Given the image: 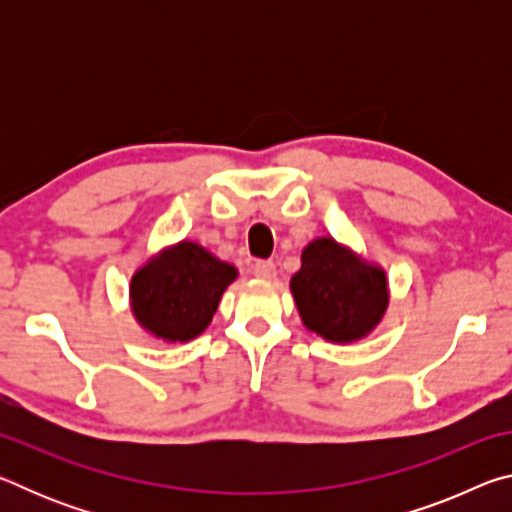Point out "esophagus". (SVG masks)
<instances>
[{
    "instance_id": "obj_1",
    "label": "esophagus",
    "mask_w": 512,
    "mask_h": 512,
    "mask_svg": "<svg viewBox=\"0 0 512 512\" xmlns=\"http://www.w3.org/2000/svg\"><path fill=\"white\" fill-rule=\"evenodd\" d=\"M253 273L259 280H271L275 275V264L268 262V259H259V262L253 264Z\"/></svg>"
}]
</instances>
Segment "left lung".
I'll return each mask as SVG.
<instances>
[{"instance_id": "obj_1", "label": "left lung", "mask_w": 512, "mask_h": 512, "mask_svg": "<svg viewBox=\"0 0 512 512\" xmlns=\"http://www.w3.org/2000/svg\"><path fill=\"white\" fill-rule=\"evenodd\" d=\"M291 291L302 323L334 343L366 336L388 305L384 271L363 264L334 239H316L302 250Z\"/></svg>"}]
</instances>
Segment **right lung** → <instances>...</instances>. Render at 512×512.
<instances>
[{"label": "right lung", "instance_id": "add662e5", "mask_svg": "<svg viewBox=\"0 0 512 512\" xmlns=\"http://www.w3.org/2000/svg\"><path fill=\"white\" fill-rule=\"evenodd\" d=\"M235 277V266L183 241L133 275L135 318L158 339H196L210 325L223 291Z\"/></svg>", "mask_w": 512, "mask_h": 512}]
</instances>
